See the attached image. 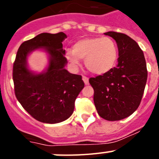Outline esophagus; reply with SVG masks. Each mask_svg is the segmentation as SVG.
<instances>
[{
  "label": "esophagus",
  "instance_id": "esophagus-1",
  "mask_svg": "<svg viewBox=\"0 0 159 159\" xmlns=\"http://www.w3.org/2000/svg\"><path fill=\"white\" fill-rule=\"evenodd\" d=\"M82 79H83V80H84V84H86V85H88V77L85 76V75H83Z\"/></svg>",
  "mask_w": 159,
  "mask_h": 159
}]
</instances>
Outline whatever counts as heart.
Returning <instances> with one entry per match:
<instances>
[{"label": "heart", "mask_w": 159, "mask_h": 159, "mask_svg": "<svg viewBox=\"0 0 159 159\" xmlns=\"http://www.w3.org/2000/svg\"><path fill=\"white\" fill-rule=\"evenodd\" d=\"M119 50L117 43L111 37L97 36L84 38L67 50L66 58L73 66L84 60L87 69L95 75H104L111 71L117 64Z\"/></svg>", "instance_id": "heart-1"}]
</instances>
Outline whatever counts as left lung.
I'll list each match as a JSON object with an SVG mask.
<instances>
[{"mask_svg": "<svg viewBox=\"0 0 159 159\" xmlns=\"http://www.w3.org/2000/svg\"><path fill=\"white\" fill-rule=\"evenodd\" d=\"M104 34L117 43L118 64L104 75L90 78L89 83L99 116L117 121L128 117L139 106L147 84V64L143 52L130 36L116 32Z\"/></svg>", "mask_w": 159, "mask_h": 159, "instance_id": "obj_1", "label": "left lung"}]
</instances>
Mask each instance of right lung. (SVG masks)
Wrapping results in <instances>:
<instances>
[{
    "instance_id": "obj_1",
    "label": "right lung",
    "mask_w": 159,
    "mask_h": 159,
    "mask_svg": "<svg viewBox=\"0 0 159 159\" xmlns=\"http://www.w3.org/2000/svg\"><path fill=\"white\" fill-rule=\"evenodd\" d=\"M64 32H43L20 44L12 67L14 92L16 99L32 117L41 123H57L71 116L75 101L84 88L82 76L64 68ZM43 47L50 56L47 71L35 75L27 69V56Z\"/></svg>"
}]
</instances>
